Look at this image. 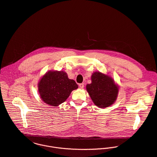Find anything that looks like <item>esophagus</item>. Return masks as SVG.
Listing matches in <instances>:
<instances>
[{
    "label": "esophagus",
    "mask_w": 157,
    "mask_h": 157,
    "mask_svg": "<svg viewBox=\"0 0 157 157\" xmlns=\"http://www.w3.org/2000/svg\"><path fill=\"white\" fill-rule=\"evenodd\" d=\"M79 87H80L81 89H83V88H84V84H83V83L79 84Z\"/></svg>",
    "instance_id": "1"
}]
</instances>
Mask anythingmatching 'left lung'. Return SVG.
<instances>
[{"label":"left lung","mask_w":157,"mask_h":157,"mask_svg":"<svg viewBox=\"0 0 157 157\" xmlns=\"http://www.w3.org/2000/svg\"><path fill=\"white\" fill-rule=\"evenodd\" d=\"M91 80L92 82L87 84L86 89L95 105L101 109L112 105L119 90L113 79L100 72H95Z\"/></svg>","instance_id":"1"}]
</instances>
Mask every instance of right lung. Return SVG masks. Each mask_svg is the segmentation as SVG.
<instances>
[{"label": "right lung", "mask_w": 157, "mask_h": 157, "mask_svg": "<svg viewBox=\"0 0 157 157\" xmlns=\"http://www.w3.org/2000/svg\"><path fill=\"white\" fill-rule=\"evenodd\" d=\"M38 87L42 100L48 105L56 107L63 103L78 86L68 78L65 72L55 71L47 73L39 81Z\"/></svg>", "instance_id": "right-lung-1"}]
</instances>
